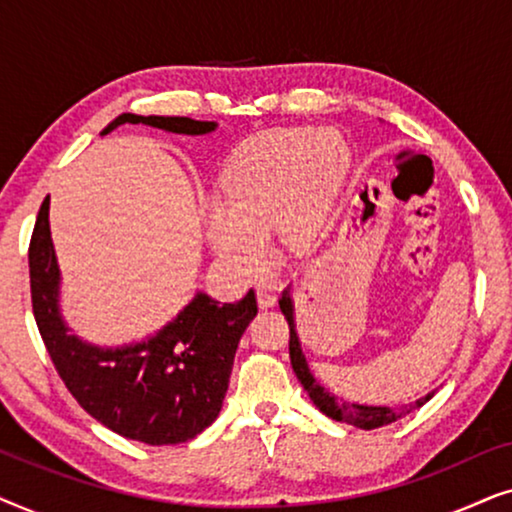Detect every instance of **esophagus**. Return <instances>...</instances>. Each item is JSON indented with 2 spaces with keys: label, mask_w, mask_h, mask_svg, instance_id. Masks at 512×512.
I'll list each match as a JSON object with an SVG mask.
<instances>
[{
  "label": "esophagus",
  "mask_w": 512,
  "mask_h": 512,
  "mask_svg": "<svg viewBox=\"0 0 512 512\" xmlns=\"http://www.w3.org/2000/svg\"><path fill=\"white\" fill-rule=\"evenodd\" d=\"M277 305V291L275 289H258V307L268 310V307Z\"/></svg>",
  "instance_id": "34e87169"
}]
</instances>
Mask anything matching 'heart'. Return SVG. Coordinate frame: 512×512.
<instances>
[{
  "label": "heart",
  "mask_w": 512,
  "mask_h": 512,
  "mask_svg": "<svg viewBox=\"0 0 512 512\" xmlns=\"http://www.w3.org/2000/svg\"><path fill=\"white\" fill-rule=\"evenodd\" d=\"M349 151L331 130H268L251 137L228 160L219 202L205 209L214 254L242 277L268 265L277 228L286 249L305 251L324 235L345 181Z\"/></svg>",
  "instance_id": "1"
}]
</instances>
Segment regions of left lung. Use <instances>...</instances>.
Wrapping results in <instances>:
<instances>
[{
    "label": "left lung",
    "instance_id": "8db88e82",
    "mask_svg": "<svg viewBox=\"0 0 512 512\" xmlns=\"http://www.w3.org/2000/svg\"><path fill=\"white\" fill-rule=\"evenodd\" d=\"M279 310L289 321V356H291V366H293V373L303 384V389L310 394V398L314 401V405L328 415L335 422H347L356 426V429H380V426H387V424H394L398 419H403L405 415H410L412 410L422 408L426 401H431L433 394L436 391H431V394H426L424 398H419V401L410 403V405H401V408H377V405H359V403H347L338 398L331 391H326L321 384L314 380V375L310 373V368H307L305 363V356H303V349H300V342H298V335H296V326H293V305H291V293H289V286L282 291V298H279Z\"/></svg>",
    "mask_w": 512,
    "mask_h": 512
}]
</instances>
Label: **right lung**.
I'll list each match as a JSON object with an SVG mask.
<instances>
[{
  "mask_svg": "<svg viewBox=\"0 0 512 512\" xmlns=\"http://www.w3.org/2000/svg\"><path fill=\"white\" fill-rule=\"evenodd\" d=\"M123 123H146L181 135H205L216 128L212 121L186 116L121 114L102 135ZM58 277L46 198L30 240L32 312L55 370L90 417L146 445L186 443L219 417L237 342L258 312L254 289L237 303L223 305L198 293L153 338L100 349L81 342L62 324Z\"/></svg>",
  "mask_w": 512,
  "mask_h": 512,
  "instance_id": "obj_1",
  "label": "right lung"
}]
</instances>
